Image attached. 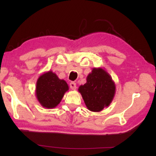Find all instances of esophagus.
<instances>
[{
	"instance_id": "1",
	"label": "esophagus",
	"mask_w": 156,
	"mask_h": 156,
	"mask_svg": "<svg viewBox=\"0 0 156 156\" xmlns=\"http://www.w3.org/2000/svg\"><path fill=\"white\" fill-rule=\"evenodd\" d=\"M69 86H70V88L72 89V90H75L76 89V84L74 82H71L70 84H69Z\"/></svg>"
}]
</instances>
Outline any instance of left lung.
Instances as JSON below:
<instances>
[{
  "instance_id": "left-lung-1",
  "label": "left lung",
  "mask_w": 156,
  "mask_h": 156,
  "mask_svg": "<svg viewBox=\"0 0 156 156\" xmlns=\"http://www.w3.org/2000/svg\"><path fill=\"white\" fill-rule=\"evenodd\" d=\"M78 91L87 109L99 112L112 103L115 94V84L105 69L93 68L87 77V83L79 87Z\"/></svg>"
}]
</instances>
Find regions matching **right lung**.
Masks as SVG:
<instances>
[{
  "label": "right lung",
  "instance_id": "right-lung-1",
  "mask_svg": "<svg viewBox=\"0 0 156 156\" xmlns=\"http://www.w3.org/2000/svg\"><path fill=\"white\" fill-rule=\"evenodd\" d=\"M68 90L66 81L60 79L52 71L43 73L36 82V98L41 106L47 109L57 107Z\"/></svg>",
  "mask_w": 156,
  "mask_h": 156
}]
</instances>
